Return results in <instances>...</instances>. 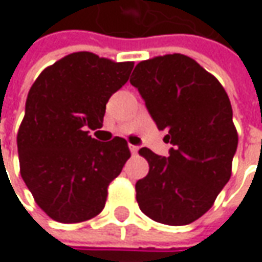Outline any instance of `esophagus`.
I'll use <instances>...</instances> for the list:
<instances>
[{
    "label": "esophagus",
    "instance_id": "esophagus-1",
    "mask_svg": "<svg viewBox=\"0 0 262 262\" xmlns=\"http://www.w3.org/2000/svg\"><path fill=\"white\" fill-rule=\"evenodd\" d=\"M128 147H129V150H131V152H133V154H137V151H138V147H137V145H133V144H129Z\"/></svg>",
    "mask_w": 262,
    "mask_h": 262
}]
</instances>
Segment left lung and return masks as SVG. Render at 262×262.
<instances>
[{
	"instance_id": "obj_1",
	"label": "left lung",
	"mask_w": 262,
	"mask_h": 262,
	"mask_svg": "<svg viewBox=\"0 0 262 262\" xmlns=\"http://www.w3.org/2000/svg\"><path fill=\"white\" fill-rule=\"evenodd\" d=\"M129 82L173 144L168 157L147 147L138 151L150 166L135 184L138 206L164 225L192 224L212 208L232 174L238 133L228 94L213 75L180 53L140 61Z\"/></svg>"
}]
</instances>
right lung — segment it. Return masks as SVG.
Returning a JSON list of instances; mask_svg holds the SVG:
<instances>
[{"label": "right lung", "mask_w": 262, "mask_h": 262, "mask_svg": "<svg viewBox=\"0 0 262 262\" xmlns=\"http://www.w3.org/2000/svg\"><path fill=\"white\" fill-rule=\"evenodd\" d=\"M134 61L78 52L47 66L30 88L17 134L20 173L36 203L61 224L102 212L108 186L131 157L127 141L101 143L111 95L127 83Z\"/></svg>", "instance_id": "right-lung-1"}]
</instances>
